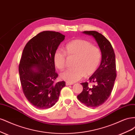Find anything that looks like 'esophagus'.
Wrapping results in <instances>:
<instances>
[{
  "instance_id": "34e87169",
  "label": "esophagus",
  "mask_w": 135,
  "mask_h": 135,
  "mask_svg": "<svg viewBox=\"0 0 135 135\" xmlns=\"http://www.w3.org/2000/svg\"><path fill=\"white\" fill-rule=\"evenodd\" d=\"M73 84H74V83H69V82H67V81H66V85H73Z\"/></svg>"
}]
</instances>
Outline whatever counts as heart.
<instances>
[{"instance_id": "b5f03b06", "label": "heart", "mask_w": 135, "mask_h": 135, "mask_svg": "<svg viewBox=\"0 0 135 135\" xmlns=\"http://www.w3.org/2000/svg\"><path fill=\"white\" fill-rule=\"evenodd\" d=\"M66 55L74 57L73 69H69L60 74L61 78L69 83L78 81L84 75H91L97 70L101 59V53L97 47L83 39H75L65 45L64 52L56 50L53 60L57 68L62 70L65 67Z\"/></svg>"}]
</instances>
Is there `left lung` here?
<instances>
[{
  "mask_svg": "<svg viewBox=\"0 0 135 135\" xmlns=\"http://www.w3.org/2000/svg\"><path fill=\"white\" fill-rule=\"evenodd\" d=\"M83 33L94 38L101 52L100 66L89 77L90 82L96 84L89 86L87 82L81 83L83 91L77 98L88 107L97 108L109 97L116 79L115 56L111 43L105 36L96 31H85Z\"/></svg>",
  "mask_w": 135,
  "mask_h": 135,
  "instance_id": "left-lung-1",
  "label": "left lung"
}]
</instances>
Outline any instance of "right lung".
Masks as SVG:
<instances>
[{"mask_svg": "<svg viewBox=\"0 0 135 135\" xmlns=\"http://www.w3.org/2000/svg\"><path fill=\"white\" fill-rule=\"evenodd\" d=\"M65 36L59 32L44 31L28 41L19 65L20 81L29 103L39 109L52 107L58 101L65 82L54 83L55 72L53 57Z\"/></svg>", "mask_w": 135, "mask_h": 135, "instance_id": "right-lung-1", "label": "right lung"}]
</instances>
